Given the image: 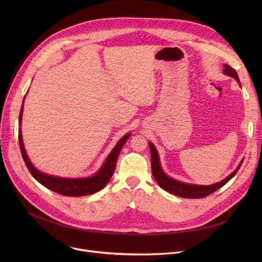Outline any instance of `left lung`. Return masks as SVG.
Here are the masks:
<instances>
[{
	"instance_id": "8db88e82",
	"label": "left lung",
	"mask_w": 262,
	"mask_h": 262,
	"mask_svg": "<svg viewBox=\"0 0 262 262\" xmlns=\"http://www.w3.org/2000/svg\"><path fill=\"white\" fill-rule=\"evenodd\" d=\"M223 71H224L225 75L235 78L238 81L239 86H241L238 73L236 72L235 69H232L228 64H224ZM148 145H149V150H150V159H152V173H153L155 181L159 185V187H161L163 190L168 191L169 193H172L174 195L181 196V198H186V199H201V198H205V196L213 193L214 191L223 187L225 184H227L231 180L233 176L236 175V173L240 169L241 164L243 162V159H244L243 158L241 160V162L238 164V167L236 168L235 171H233L231 174H229L226 178H224V180L220 183H215L213 185H208V186L194 185V184H188V183L177 181V180H175V178H172L171 176L164 173V171L161 168V163H160L159 155H158L156 147L154 146V144L152 142H148Z\"/></svg>"
}]
</instances>
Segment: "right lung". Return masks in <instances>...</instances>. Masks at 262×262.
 Wrapping results in <instances>:
<instances>
[{
	"instance_id": "obj_1",
	"label": "right lung",
	"mask_w": 262,
	"mask_h": 262,
	"mask_svg": "<svg viewBox=\"0 0 262 262\" xmlns=\"http://www.w3.org/2000/svg\"><path fill=\"white\" fill-rule=\"evenodd\" d=\"M23 104H24V99H23L21 110H20L19 126H21V123H22ZM129 137H130V133L124 135L122 137V138L118 141V143L115 145V147L112 149V152L109 153V155L105 159L103 166L100 168V170L98 172H95L92 176L80 177V178H67V177L54 176L51 174L40 172L38 169L34 167V164L31 162L29 156L26 154V150L23 144V139H22V132H21V128H19L20 149H21V154L27 169H29V171L31 172V174L34 176V178L38 183H40L46 188L56 192V193H59L66 196H85L102 190L108 184L110 178H112L116 169L117 159L119 157L122 146L125 144V142L127 141Z\"/></svg>"
}]
</instances>
